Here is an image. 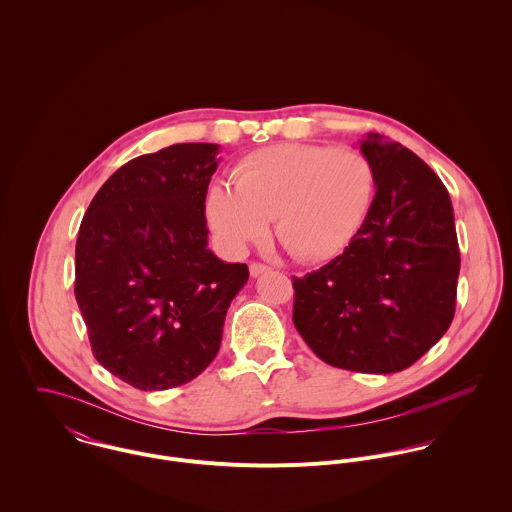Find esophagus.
<instances>
[{"mask_svg": "<svg viewBox=\"0 0 512 512\" xmlns=\"http://www.w3.org/2000/svg\"><path fill=\"white\" fill-rule=\"evenodd\" d=\"M266 272H270V266L260 264V262H252V264H250V276H252V278H258L260 274H266Z\"/></svg>", "mask_w": 512, "mask_h": 512, "instance_id": "esophagus-1", "label": "esophagus"}]
</instances>
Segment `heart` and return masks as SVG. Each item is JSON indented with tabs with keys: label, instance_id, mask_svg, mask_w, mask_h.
<instances>
[{
	"label": "heart",
	"instance_id": "b5f03b06",
	"mask_svg": "<svg viewBox=\"0 0 512 512\" xmlns=\"http://www.w3.org/2000/svg\"><path fill=\"white\" fill-rule=\"evenodd\" d=\"M232 183L215 181L205 197L207 222L234 254L276 236L301 262L341 254L365 224L374 199V167L355 147L280 144L246 155Z\"/></svg>",
	"mask_w": 512,
	"mask_h": 512
}]
</instances>
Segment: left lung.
Returning a JSON list of instances; mask_svg holds the SVG:
<instances>
[{
  "label": "left lung",
  "instance_id": "1",
  "mask_svg": "<svg viewBox=\"0 0 512 512\" xmlns=\"http://www.w3.org/2000/svg\"><path fill=\"white\" fill-rule=\"evenodd\" d=\"M376 193L341 256L293 278V325L327 365L392 374L414 365L449 329L459 246L438 175L408 147L366 134Z\"/></svg>",
  "mask_w": 512,
  "mask_h": 512
}]
</instances>
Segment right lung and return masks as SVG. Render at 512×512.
I'll list each match as a JSON object with an SVG mask.
<instances>
[{"mask_svg": "<svg viewBox=\"0 0 512 512\" xmlns=\"http://www.w3.org/2000/svg\"><path fill=\"white\" fill-rule=\"evenodd\" d=\"M219 144H175L122 165L76 238L74 295L94 357L140 390L197 378L219 353L246 264L209 250L205 197Z\"/></svg>", "mask_w": 512, "mask_h": 512, "instance_id": "obj_1", "label": "right lung"}]
</instances>
